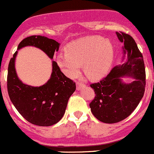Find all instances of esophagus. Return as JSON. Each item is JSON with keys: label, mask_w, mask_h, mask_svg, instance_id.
I'll use <instances>...</instances> for the list:
<instances>
[{"label": "esophagus", "mask_w": 154, "mask_h": 154, "mask_svg": "<svg viewBox=\"0 0 154 154\" xmlns=\"http://www.w3.org/2000/svg\"><path fill=\"white\" fill-rule=\"evenodd\" d=\"M85 86V84H83V83H77V88L78 90H80V88H82V87H84Z\"/></svg>", "instance_id": "obj_1"}]
</instances>
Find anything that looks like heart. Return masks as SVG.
I'll return each mask as SVG.
<instances>
[{"label":"heart","instance_id":"obj_1","mask_svg":"<svg viewBox=\"0 0 154 154\" xmlns=\"http://www.w3.org/2000/svg\"><path fill=\"white\" fill-rule=\"evenodd\" d=\"M113 60V46L99 35H90L68 45L66 52L57 57V63L65 74L74 78L79 74L81 65L85 73L93 80L106 74Z\"/></svg>","mask_w":154,"mask_h":154}]
</instances>
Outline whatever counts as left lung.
I'll list each match as a JSON object with an SVG mask.
<instances>
[{
    "mask_svg": "<svg viewBox=\"0 0 154 154\" xmlns=\"http://www.w3.org/2000/svg\"><path fill=\"white\" fill-rule=\"evenodd\" d=\"M116 35L124 43L125 62L113 68L100 82L90 85L96 94L89 103L91 112L106 124L117 123L128 117L143 97L146 84L143 57L135 40L123 32H116ZM123 76H132L135 80L125 84L121 80Z\"/></svg>",
    "mask_w": 154,
    "mask_h": 154,
    "instance_id": "8db88e82",
    "label": "left lung"
}]
</instances>
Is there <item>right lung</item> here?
<instances>
[{
  "label": "right lung",
  "instance_id": "1",
  "mask_svg": "<svg viewBox=\"0 0 154 154\" xmlns=\"http://www.w3.org/2000/svg\"><path fill=\"white\" fill-rule=\"evenodd\" d=\"M60 43L42 35H31L23 39L18 50L34 46L44 51L52 60ZM18 51L11 58L8 66L7 90L10 98L18 112L29 123L48 127L60 122L64 116L68 101L76 89V84L68 78L56 62H52L51 77L43 86L34 87L23 83L15 71V61Z\"/></svg>",
  "mask_w": 154,
  "mask_h": 154
}]
</instances>
